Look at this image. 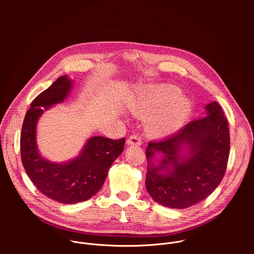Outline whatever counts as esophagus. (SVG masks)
<instances>
[{
    "instance_id": "34e87169",
    "label": "esophagus",
    "mask_w": 254,
    "mask_h": 254,
    "mask_svg": "<svg viewBox=\"0 0 254 254\" xmlns=\"http://www.w3.org/2000/svg\"><path fill=\"white\" fill-rule=\"evenodd\" d=\"M127 144H135V146H140V144H141V139H140V137L138 135L131 134L127 138Z\"/></svg>"
}]
</instances>
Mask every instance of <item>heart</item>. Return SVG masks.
Masks as SVG:
<instances>
[{
  "label": "heart",
  "mask_w": 254,
  "mask_h": 254,
  "mask_svg": "<svg viewBox=\"0 0 254 254\" xmlns=\"http://www.w3.org/2000/svg\"><path fill=\"white\" fill-rule=\"evenodd\" d=\"M180 95L181 90L171 85L157 86L144 93L134 110L139 114L156 113L147 124L149 132L165 135L184 125L192 105L188 98Z\"/></svg>",
  "instance_id": "1"
}]
</instances>
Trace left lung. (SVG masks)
Masks as SVG:
<instances>
[{
  "label": "left lung",
  "mask_w": 254,
  "mask_h": 254,
  "mask_svg": "<svg viewBox=\"0 0 254 254\" xmlns=\"http://www.w3.org/2000/svg\"><path fill=\"white\" fill-rule=\"evenodd\" d=\"M207 117L190 122L174 134L148 143L146 188L161 205L191 207L206 199L222 181L227 168L230 136L218 102L206 106ZM189 150L183 156L182 148ZM163 154L159 165L152 161Z\"/></svg>",
  "instance_id": "1"
}]
</instances>
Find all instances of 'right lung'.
Returning <instances> with one entry per match:
<instances>
[{"label": "right lung", "mask_w": 254, "mask_h": 254, "mask_svg": "<svg viewBox=\"0 0 254 254\" xmlns=\"http://www.w3.org/2000/svg\"><path fill=\"white\" fill-rule=\"evenodd\" d=\"M72 81L59 77L36 97L28 110L21 132V159L29 178L42 194L63 204L86 201L102 187L114 161L123 153L126 138L90 137L80 155L63 164L50 162L39 155L36 126L45 110L68 95Z\"/></svg>", "instance_id": "add662e5"}]
</instances>
